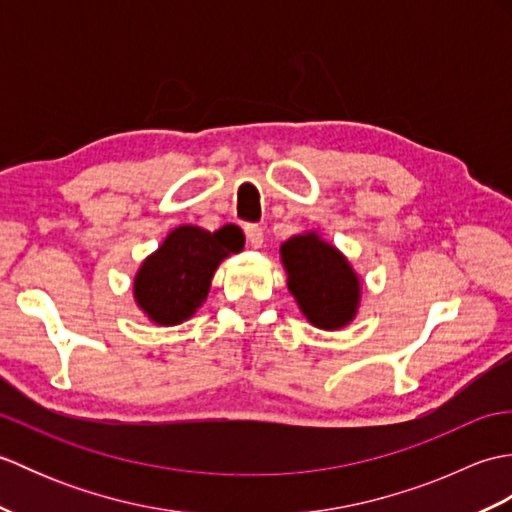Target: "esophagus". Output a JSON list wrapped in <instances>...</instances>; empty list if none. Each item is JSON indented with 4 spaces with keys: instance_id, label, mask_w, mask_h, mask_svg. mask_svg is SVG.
<instances>
[{
    "instance_id": "1",
    "label": "esophagus",
    "mask_w": 512,
    "mask_h": 512,
    "mask_svg": "<svg viewBox=\"0 0 512 512\" xmlns=\"http://www.w3.org/2000/svg\"><path fill=\"white\" fill-rule=\"evenodd\" d=\"M244 233H246V242L253 246V248H259L264 244V228L257 226V224H246L244 226Z\"/></svg>"
}]
</instances>
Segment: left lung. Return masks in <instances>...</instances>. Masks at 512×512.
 <instances>
[{"instance_id":"obj_1","label":"left lung","mask_w":512,"mask_h":512,"mask_svg":"<svg viewBox=\"0 0 512 512\" xmlns=\"http://www.w3.org/2000/svg\"><path fill=\"white\" fill-rule=\"evenodd\" d=\"M281 262L288 273V290L312 325L336 330L354 319L361 286L334 246L317 233L290 237L281 244Z\"/></svg>"}]
</instances>
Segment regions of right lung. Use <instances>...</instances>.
Returning a JSON list of instances; mask_svg holds the SVG:
<instances>
[{
	"label": "right lung",
	"mask_w": 512,
	"mask_h": 512,
	"mask_svg": "<svg viewBox=\"0 0 512 512\" xmlns=\"http://www.w3.org/2000/svg\"><path fill=\"white\" fill-rule=\"evenodd\" d=\"M244 246L237 226L209 233L200 226H180L140 266L134 295L138 306L158 325H176L202 306L222 259Z\"/></svg>",
	"instance_id": "obj_1"
}]
</instances>
